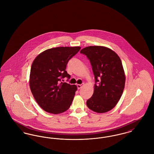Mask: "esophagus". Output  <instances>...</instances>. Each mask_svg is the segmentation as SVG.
<instances>
[{
	"instance_id": "esophagus-1",
	"label": "esophagus",
	"mask_w": 154,
	"mask_h": 154,
	"mask_svg": "<svg viewBox=\"0 0 154 154\" xmlns=\"http://www.w3.org/2000/svg\"><path fill=\"white\" fill-rule=\"evenodd\" d=\"M84 86V83H82V84H81V85H77V88H78V89H80L83 87Z\"/></svg>"
}]
</instances>
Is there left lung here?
<instances>
[{
  "mask_svg": "<svg viewBox=\"0 0 154 154\" xmlns=\"http://www.w3.org/2000/svg\"><path fill=\"white\" fill-rule=\"evenodd\" d=\"M80 52L90 60L96 82L87 106L97 113L108 112L117 104L125 88L126 76L121 60L113 50L104 46H88Z\"/></svg>",
  "mask_w": 154,
  "mask_h": 154,
  "instance_id": "8db88e82",
  "label": "left lung"
}]
</instances>
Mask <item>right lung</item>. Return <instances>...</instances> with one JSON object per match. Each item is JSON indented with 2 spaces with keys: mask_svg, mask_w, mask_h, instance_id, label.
I'll return each mask as SVG.
<instances>
[{
  "mask_svg": "<svg viewBox=\"0 0 154 154\" xmlns=\"http://www.w3.org/2000/svg\"><path fill=\"white\" fill-rule=\"evenodd\" d=\"M81 47L48 49L35 58L31 65L29 86L34 98L45 111L61 113L69 109L77 87L61 79L71 76L65 71L68 61Z\"/></svg>",
  "mask_w": 154,
  "mask_h": 154,
  "instance_id": "right-lung-1",
  "label": "right lung"
}]
</instances>
